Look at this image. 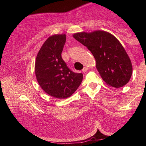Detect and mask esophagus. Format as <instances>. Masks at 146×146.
I'll return each mask as SVG.
<instances>
[{
    "mask_svg": "<svg viewBox=\"0 0 146 146\" xmlns=\"http://www.w3.org/2000/svg\"><path fill=\"white\" fill-rule=\"evenodd\" d=\"M88 71V68L87 67H84V68H83V70H82V71L83 72H86V71Z\"/></svg>",
    "mask_w": 146,
    "mask_h": 146,
    "instance_id": "esophagus-1",
    "label": "esophagus"
}]
</instances>
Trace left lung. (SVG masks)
Wrapping results in <instances>:
<instances>
[{"mask_svg": "<svg viewBox=\"0 0 146 146\" xmlns=\"http://www.w3.org/2000/svg\"><path fill=\"white\" fill-rule=\"evenodd\" d=\"M73 36L93 54L97 70L108 86L118 88L127 84L132 75V64L115 36L100 30L76 33Z\"/></svg>", "mask_w": 146, "mask_h": 146, "instance_id": "8db88e82", "label": "left lung"}]
</instances>
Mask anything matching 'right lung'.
Segmentation results:
<instances>
[{
	"label": "right lung",
	"instance_id": "1",
	"mask_svg": "<svg viewBox=\"0 0 146 146\" xmlns=\"http://www.w3.org/2000/svg\"><path fill=\"white\" fill-rule=\"evenodd\" d=\"M65 34L54 35L47 39L36 57L35 72L41 88L57 98L70 97L82 81V73H74L62 58Z\"/></svg>",
	"mask_w": 146,
	"mask_h": 146
}]
</instances>
